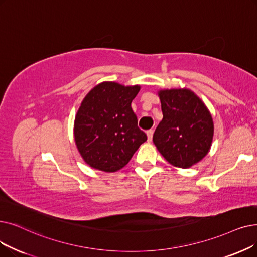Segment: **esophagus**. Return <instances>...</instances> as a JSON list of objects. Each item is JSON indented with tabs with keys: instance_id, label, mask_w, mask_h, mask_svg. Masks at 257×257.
I'll list each match as a JSON object with an SVG mask.
<instances>
[{
	"instance_id": "1",
	"label": "esophagus",
	"mask_w": 257,
	"mask_h": 257,
	"mask_svg": "<svg viewBox=\"0 0 257 257\" xmlns=\"http://www.w3.org/2000/svg\"><path fill=\"white\" fill-rule=\"evenodd\" d=\"M147 137H148V142L152 141V137H153V130L150 129L147 131Z\"/></svg>"
}]
</instances>
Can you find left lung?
<instances>
[{"instance_id":"left-lung-1","label":"left lung","mask_w":257,"mask_h":257,"mask_svg":"<svg viewBox=\"0 0 257 257\" xmlns=\"http://www.w3.org/2000/svg\"><path fill=\"white\" fill-rule=\"evenodd\" d=\"M163 119L156 127L153 143L174 167L189 168L208 154L214 125L210 111L189 89L159 91Z\"/></svg>"}]
</instances>
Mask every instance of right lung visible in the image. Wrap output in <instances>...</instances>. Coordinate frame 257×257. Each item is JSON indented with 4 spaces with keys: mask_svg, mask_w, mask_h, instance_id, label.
Returning <instances> with one entry per match:
<instances>
[{
    "mask_svg": "<svg viewBox=\"0 0 257 257\" xmlns=\"http://www.w3.org/2000/svg\"><path fill=\"white\" fill-rule=\"evenodd\" d=\"M140 89L139 85L103 82L84 97L74 119V141L92 168L104 172L121 169L147 141L131 108Z\"/></svg>",
    "mask_w": 257,
    "mask_h": 257,
    "instance_id": "obj_1",
    "label": "right lung"
}]
</instances>
